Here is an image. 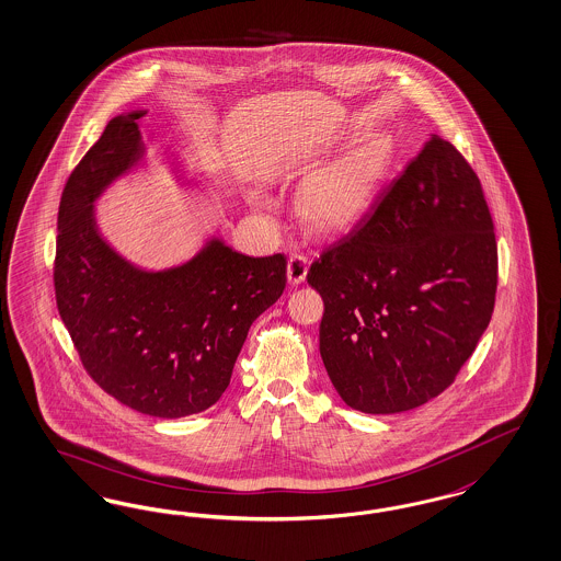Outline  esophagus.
<instances>
[{
    "mask_svg": "<svg viewBox=\"0 0 561 561\" xmlns=\"http://www.w3.org/2000/svg\"><path fill=\"white\" fill-rule=\"evenodd\" d=\"M309 262L306 255L301 253H290L289 264H287V276H289V283L293 285H299L306 280V274H308Z\"/></svg>",
    "mask_w": 561,
    "mask_h": 561,
    "instance_id": "esophagus-1",
    "label": "esophagus"
}]
</instances>
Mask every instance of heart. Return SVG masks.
<instances>
[{"label":"heart","instance_id":"heart-1","mask_svg":"<svg viewBox=\"0 0 561 561\" xmlns=\"http://www.w3.org/2000/svg\"><path fill=\"white\" fill-rule=\"evenodd\" d=\"M392 159L383 136H369L309 178L297 196V213L318 233L348 229L367 210Z\"/></svg>","mask_w":561,"mask_h":561}]
</instances>
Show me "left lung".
Segmentation results:
<instances>
[{
  "label": "left lung",
  "instance_id": "1",
  "mask_svg": "<svg viewBox=\"0 0 561 561\" xmlns=\"http://www.w3.org/2000/svg\"><path fill=\"white\" fill-rule=\"evenodd\" d=\"M324 299L320 355L344 402L369 415L442 394L483 336L497 243L481 181L432 134L371 210L311 264Z\"/></svg>",
  "mask_w": 561,
  "mask_h": 561
}]
</instances>
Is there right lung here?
I'll use <instances>...</instances> for the list:
<instances>
[{
	"label": "right lung",
	"mask_w": 561,
	"mask_h": 561,
	"mask_svg": "<svg viewBox=\"0 0 561 561\" xmlns=\"http://www.w3.org/2000/svg\"><path fill=\"white\" fill-rule=\"evenodd\" d=\"M145 115L113 117L64 187L55 299L92 380L142 415L180 419L222 397L250 325L285 290L287 257H252L220 237L163 271L115 252L96 227L94 202L145 161Z\"/></svg>",
	"instance_id": "add662e5"
}]
</instances>
